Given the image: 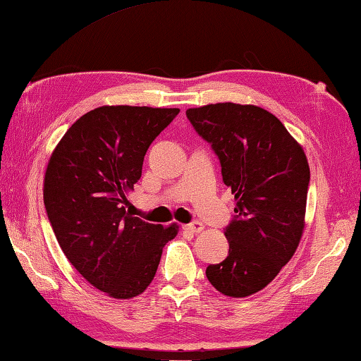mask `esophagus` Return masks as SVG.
Instances as JSON below:
<instances>
[{"instance_id": "34e87169", "label": "esophagus", "mask_w": 361, "mask_h": 361, "mask_svg": "<svg viewBox=\"0 0 361 361\" xmlns=\"http://www.w3.org/2000/svg\"><path fill=\"white\" fill-rule=\"evenodd\" d=\"M184 230H187V232H192V233H200L203 232L204 230V226L202 222H192V224H187V226H184Z\"/></svg>"}]
</instances>
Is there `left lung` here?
I'll use <instances>...</instances> for the list:
<instances>
[{"mask_svg": "<svg viewBox=\"0 0 361 361\" xmlns=\"http://www.w3.org/2000/svg\"><path fill=\"white\" fill-rule=\"evenodd\" d=\"M187 118L219 157L236 202L224 232L227 257L208 265L206 276L224 296H251L280 274L302 238L307 157L279 118L257 105L209 104L188 109Z\"/></svg>", "mask_w": 361, "mask_h": 361, "instance_id": "left-lung-1", "label": "left lung"}]
</instances>
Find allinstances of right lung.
<instances>
[{"label": "right lung", "mask_w": 361, "mask_h": 361, "mask_svg": "<svg viewBox=\"0 0 361 361\" xmlns=\"http://www.w3.org/2000/svg\"><path fill=\"white\" fill-rule=\"evenodd\" d=\"M179 109L104 105L76 120L51 153L43 197L68 262L115 299L139 296L179 232L126 211L147 150Z\"/></svg>", "instance_id": "add662e5"}]
</instances>
